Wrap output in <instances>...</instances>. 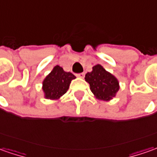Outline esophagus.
Here are the masks:
<instances>
[{"label":"esophagus","instance_id":"esophagus-1","mask_svg":"<svg viewBox=\"0 0 157 157\" xmlns=\"http://www.w3.org/2000/svg\"><path fill=\"white\" fill-rule=\"evenodd\" d=\"M76 76H77V77H79V78H84L85 74H84V73H79V74L76 75Z\"/></svg>","mask_w":157,"mask_h":157}]
</instances>
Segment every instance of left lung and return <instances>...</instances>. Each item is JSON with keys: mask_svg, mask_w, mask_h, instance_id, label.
Listing matches in <instances>:
<instances>
[{"mask_svg": "<svg viewBox=\"0 0 157 157\" xmlns=\"http://www.w3.org/2000/svg\"><path fill=\"white\" fill-rule=\"evenodd\" d=\"M85 81L89 83L90 90L94 96L101 101L112 100L119 89L118 79L107 72L101 64L94 66L92 71L87 72Z\"/></svg>", "mask_w": 157, "mask_h": 157, "instance_id": "obj_1", "label": "left lung"}]
</instances>
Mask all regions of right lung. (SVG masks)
I'll return each instance as SVG.
<instances>
[{
	"instance_id": "add662e5",
	"label": "right lung",
	"mask_w": 157,
	"mask_h": 157,
	"mask_svg": "<svg viewBox=\"0 0 157 157\" xmlns=\"http://www.w3.org/2000/svg\"><path fill=\"white\" fill-rule=\"evenodd\" d=\"M75 76L70 72L56 65L52 71L43 81V91L44 98L49 100H58L68 91L70 84Z\"/></svg>"
}]
</instances>
